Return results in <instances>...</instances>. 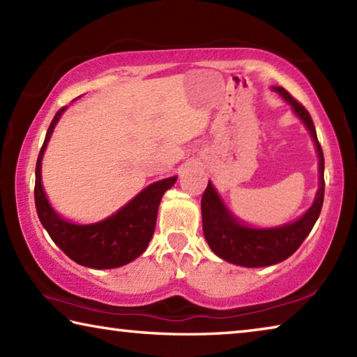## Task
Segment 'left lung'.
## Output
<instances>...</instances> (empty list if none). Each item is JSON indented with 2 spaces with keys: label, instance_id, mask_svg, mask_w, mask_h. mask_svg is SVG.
I'll return each mask as SVG.
<instances>
[{
  "label": "left lung",
  "instance_id": "1",
  "mask_svg": "<svg viewBox=\"0 0 357 357\" xmlns=\"http://www.w3.org/2000/svg\"><path fill=\"white\" fill-rule=\"evenodd\" d=\"M273 89L293 107L294 113L302 119L315 142L319 157V189L315 202L301 219L275 228H250L231 215L213 184L208 183L202 197L203 233L206 243L217 257L245 268L277 264L291 257L309 236L321 213L324 200V157L310 113L287 89L282 86H273Z\"/></svg>",
  "mask_w": 357,
  "mask_h": 357
}]
</instances>
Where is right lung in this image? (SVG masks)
<instances>
[{
  "mask_svg": "<svg viewBox=\"0 0 357 357\" xmlns=\"http://www.w3.org/2000/svg\"><path fill=\"white\" fill-rule=\"evenodd\" d=\"M66 108L68 107L59 108L50 123L38 162H36V211L53 243L75 263L94 269L119 268V266L134 261L146 250L154 234L157 209H159L162 197L176 183V176L148 185L134 200L121 208L116 214L107 217L105 220L91 223V225H75L64 220L52 209L42 189L40 165L52 132Z\"/></svg>",
  "mask_w": 357,
  "mask_h": 357,
  "instance_id": "obj_1",
  "label": "right lung"
}]
</instances>
